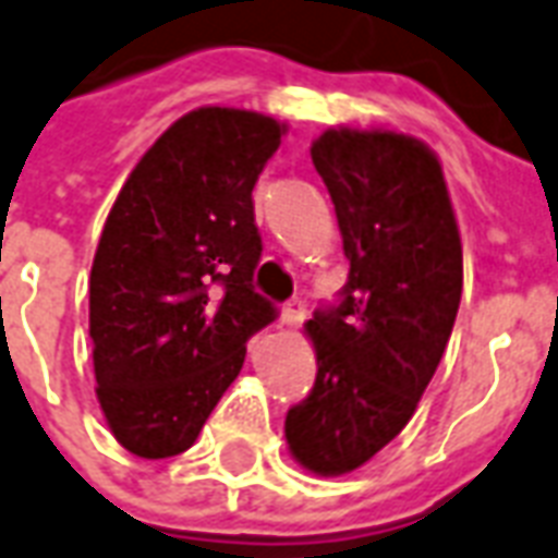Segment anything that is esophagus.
Segmentation results:
<instances>
[{
  "label": "esophagus",
  "instance_id": "1",
  "mask_svg": "<svg viewBox=\"0 0 558 558\" xmlns=\"http://www.w3.org/2000/svg\"><path fill=\"white\" fill-rule=\"evenodd\" d=\"M307 318V301L304 298H289L287 304H283V322H287L289 327L301 325Z\"/></svg>",
  "mask_w": 558,
  "mask_h": 558
}]
</instances>
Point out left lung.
I'll list each match as a JSON object with an SVG mask.
<instances>
[{
	"label": "left lung",
	"instance_id": "left-lung-1",
	"mask_svg": "<svg viewBox=\"0 0 558 558\" xmlns=\"http://www.w3.org/2000/svg\"><path fill=\"white\" fill-rule=\"evenodd\" d=\"M351 263L339 301L304 330L316 383L287 412L301 465L336 477L407 427L462 298V242L439 157L398 131L327 128L310 148Z\"/></svg>",
	"mask_w": 558,
	"mask_h": 558
}]
</instances>
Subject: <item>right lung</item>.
Listing matches in <instances>:
<instances>
[{"label":"right lung","instance_id":"obj_1","mask_svg":"<svg viewBox=\"0 0 558 558\" xmlns=\"http://www.w3.org/2000/svg\"><path fill=\"white\" fill-rule=\"evenodd\" d=\"M287 125L198 108L166 128L119 190L90 271L96 398L143 459L184 453L278 310L254 289L251 190Z\"/></svg>","mask_w":558,"mask_h":558}]
</instances>
